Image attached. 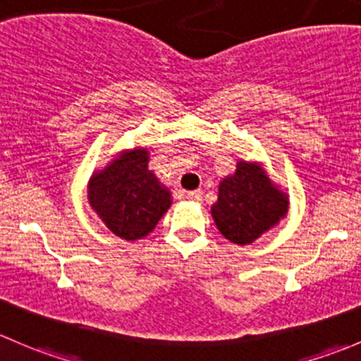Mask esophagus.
Listing matches in <instances>:
<instances>
[{
  "label": "esophagus",
  "instance_id": "34e87169",
  "mask_svg": "<svg viewBox=\"0 0 361 361\" xmlns=\"http://www.w3.org/2000/svg\"><path fill=\"white\" fill-rule=\"evenodd\" d=\"M202 195H203V192L200 191V189H196V191H189L188 192V198L192 200V202H200V200H202Z\"/></svg>",
  "mask_w": 361,
  "mask_h": 361
}]
</instances>
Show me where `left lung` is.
<instances>
[{
    "label": "left lung",
    "mask_w": 361,
    "mask_h": 361,
    "mask_svg": "<svg viewBox=\"0 0 361 361\" xmlns=\"http://www.w3.org/2000/svg\"><path fill=\"white\" fill-rule=\"evenodd\" d=\"M288 212V195L280 191L259 163L240 161L236 172L219 184L212 217L221 235L236 245H250Z\"/></svg>",
    "instance_id": "obj_1"
}]
</instances>
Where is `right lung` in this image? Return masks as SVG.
Listing matches in <instances>:
<instances>
[{
	"label": "right lung",
	"mask_w": 361,
	"mask_h": 361,
	"mask_svg": "<svg viewBox=\"0 0 361 361\" xmlns=\"http://www.w3.org/2000/svg\"><path fill=\"white\" fill-rule=\"evenodd\" d=\"M147 163L149 153L142 147L123 151L88 182L90 207L111 233L126 241L149 235L172 205L169 188Z\"/></svg>",
	"instance_id": "obj_1"
}]
</instances>
